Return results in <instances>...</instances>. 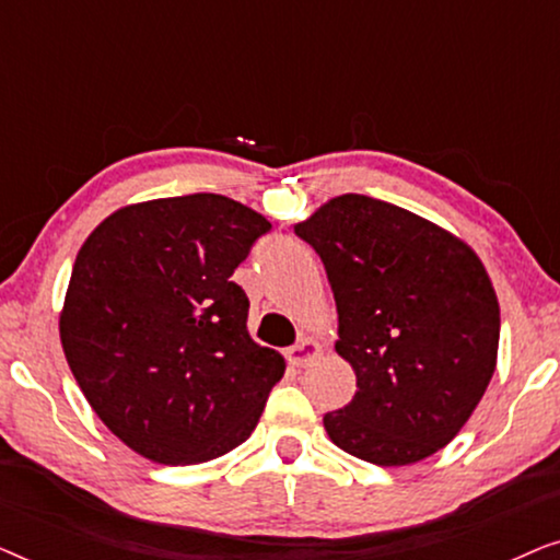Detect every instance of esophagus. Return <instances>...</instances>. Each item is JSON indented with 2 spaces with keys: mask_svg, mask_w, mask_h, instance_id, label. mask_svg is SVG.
Masks as SVG:
<instances>
[{
  "mask_svg": "<svg viewBox=\"0 0 560 560\" xmlns=\"http://www.w3.org/2000/svg\"><path fill=\"white\" fill-rule=\"evenodd\" d=\"M316 357H320V343L311 336H301L293 347L288 349V362L293 366H308L311 362H316Z\"/></svg>",
  "mask_w": 560,
  "mask_h": 560,
  "instance_id": "esophagus-1",
  "label": "esophagus"
}]
</instances>
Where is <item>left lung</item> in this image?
I'll return each instance as SVG.
<instances>
[{"mask_svg": "<svg viewBox=\"0 0 560 560\" xmlns=\"http://www.w3.org/2000/svg\"><path fill=\"white\" fill-rule=\"evenodd\" d=\"M295 234L318 252L357 393L326 412L336 446L408 466L451 443L492 380L500 303L469 244L400 206L343 194Z\"/></svg>", "mask_w": 560, "mask_h": 560, "instance_id": "8db88e82", "label": "left lung"}]
</instances>
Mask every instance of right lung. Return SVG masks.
<instances>
[{
  "instance_id": "1",
  "label": "right lung",
  "mask_w": 560,
  "mask_h": 560,
  "mask_svg": "<svg viewBox=\"0 0 560 560\" xmlns=\"http://www.w3.org/2000/svg\"><path fill=\"white\" fill-rule=\"evenodd\" d=\"M262 213L217 194L121 206L75 255L60 343L81 393L155 464H203L255 431L285 359L247 331L232 275Z\"/></svg>"
}]
</instances>
